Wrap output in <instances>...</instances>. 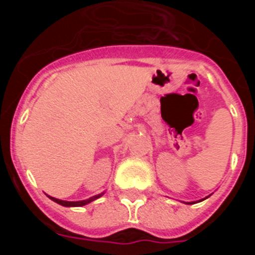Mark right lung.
Returning <instances> with one entry per match:
<instances>
[{
    "instance_id": "add662e5",
    "label": "right lung",
    "mask_w": 255,
    "mask_h": 255,
    "mask_svg": "<svg viewBox=\"0 0 255 255\" xmlns=\"http://www.w3.org/2000/svg\"><path fill=\"white\" fill-rule=\"evenodd\" d=\"M100 197H102V194L94 195V197L89 198V199L80 200V202H66V200L56 199V198H53V197H49V199H52L53 202H56V203L61 204V206H64V207H82V206H85V204H88V203H91V202H93V200L98 199Z\"/></svg>"
}]
</instances>
